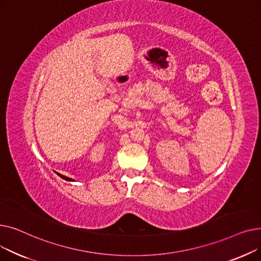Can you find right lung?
<instances>
[{"label": "right lung", "instance_id": "add662e5", "mask_svg": "<svg viewBox=\"0 0 261 261\" xmlns=\"http://www.w3.org/2000/svg\"><path fill=\"white\" fill-rule=\"evenodd\" d=\"M57 173V172H56ZM60 177H62V179H64L65 181H73L72 179H70V177H67V176H65V175H62V174H60V173H57Z\"/></svg>", "mask_w": 261, "mask_h": 261}]
</instances>
